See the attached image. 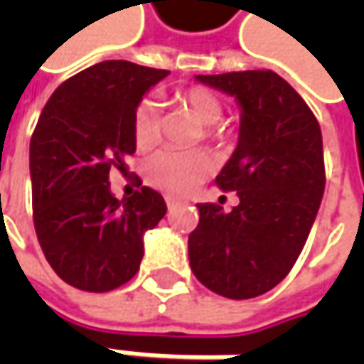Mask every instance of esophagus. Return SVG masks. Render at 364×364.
Wrapping results in <instances>:
<instances>
[{"label": "esophagus", "instance_id": "obj_1", "mask_svg": "<svg viewBox=\"0 0 364 364\" xmlns=\"http://www.w3.org/2000/svg\"><path fill=\"white\" fill-rule=\"evenodd\" d=\"M166 204H168V208H174L178 200H176L174 196H166Z\"/></svg>", "mask_w": 364, "mask_h": 364}]
</instances>
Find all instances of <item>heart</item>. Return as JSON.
Instances as JSON below:
<instances>
[{"label":"heart","mask_w":364,"mask_h":364,"mask_svg":"<svg viewBox=\"0 0 364 364\" xmlns=\"http://www.w3.org/2000/svg\"><path fill=\"white\" fill-rule=\"evenodd\" d=\"M180 105L190 111L200 125H206L204 137L225 144L227 135L217 127L223 119V103L215 92L203 87L186 89L178 97ZM133 141L139 149H149L160 141V103L154 97L141 99L133 111ZM213 164L204 154H182L174 149H161L146 161V180L156 188L174 194L190 192L210 174Z\"/></svg>","instance_id":"heart-1"}]
</instances>
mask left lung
<instances>
[{
  "instance_id": "obj_1",
  "label": "left lung",
  "mask_w": 364,
  "mask_h": 364,
  "mask_svg": "<svg viewBox=\"0 0 364 364\" xmlns=\"http://www.w3.org/2000/svg\"><path fill=\"white\" fill-rule=\"evenodd\" d=\"M196 80L241 107L239 141L215 180L220 190H235L239 204L229 213L196 204L190 267L218 296L257 298L289 273L314 225L326 184L322 132L306 101L273 70Z\"/></svg>"
}]
</instances>
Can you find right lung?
Returning <instances> with one entry per match:
<instances>
[{"mask_svg": "<svg viewBox=\"0 0 364 364\" xmlns=\"http://www.w3.org/2000/svg\"><path fill=\"white\" fill-rule=\"evenodd\" d=\"M168 75L105 60L64 80L42 109L30 141L34 227L50 267L73 287L101 294L127 284L144 235L168 210L156 190L117 200L109 184V172L125 174L135 154V107Z\"/></svg>", "mask_w": 364, "mask_h": 364, "instance_id": "right-lung-1", "label": "right lung"}]
</instances>
